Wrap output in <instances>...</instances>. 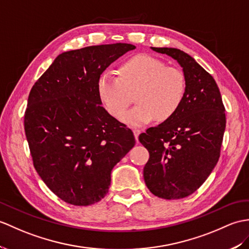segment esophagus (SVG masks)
Wrapping results in <instances>:
<instances>
[{"mask_svg": "<svg viewBox=\"0 0 249 249\" xmlns=\"http://www.w3.org/2000/svg\"><path fill=\"white\" fill-rule=\"evenodd\" d=\"M132 132H134V135H135L136 140L138 141V139H139V135L141 134V130H140V129H137V128H135V129H132Z\"/></svg>", "mask_w": 249, "mask_h": 249, "instance_id": "obj_1", "label": "esophagus"}]
</instances>
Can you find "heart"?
Listing matches in <instances>:
<instances>
[{
  "mask_svg": "<svg viewBox=\"0 0 249 249\" xmlns=\"http://www.w3.org/2000/svg\"><path fill=\"white\" fill-rule=\"evenodd\" d=\"M97 92L107 111L120 118L136 93L137 105L121 120L129 126H143L155 119L169 120L180 107L186 78L177 68L166 67L155 57L139 55L125 61L120 75L104 72L97 82Z\"/></svg>",
  "mask_w": 249,
  "mask_h": 249,
  "instance_id": "1",
  "label": "heart"
}]
</instances>
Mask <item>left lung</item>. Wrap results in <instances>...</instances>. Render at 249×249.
<instances>
[{
  "instance_id": "1",
  "label": "left lung",
  "mask_w": 249,
  "mask_h": 249,
  "mask_svg": "<svg viewBox=\"0 0 249 249\" xmlns=\"http://www.w3.org/2000/svg\"><path fill=\"white\" fill-rule=\"evenodd\" d=\"M175 59L182 68L186 92L169 120L139 136L149 159L143 176L148 190L164 199L194 193L216 165L226 115L214 78L193 57L174 48H151Z\"/></svg>"
}]
</instances>
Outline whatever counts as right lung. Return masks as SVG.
Instances as JSON below:
<instances>
[{
	"label": "right lung",
	"instance_id": "right-lung-1",
	"mask_svg": "<svg viewBox=\"0 0 249 249\" xmlns=\"http://www.w3.org/2000/svg\"><path fill=\"white\" fill-rule=\"evenodd\" d=\"M136 46L113 43L63 52L30 92L25 135L34 166L49 189L74 206L108 193L113 166L135 146V137L102 106V73Z\"/></svg>",
	"mask_w": 249,
	"mask_h": 249
}]
</instances>
